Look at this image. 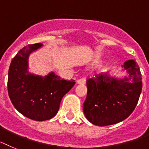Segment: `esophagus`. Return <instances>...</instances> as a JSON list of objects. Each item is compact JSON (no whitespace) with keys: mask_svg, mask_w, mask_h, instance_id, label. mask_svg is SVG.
<instances>
[{"mask_svg":"<svg viewBox=\"0 0 149 149\" xmlns=\"http://www.w3.org/2000/svg\"><path fill=\"white\" fill-rule=\"evenodd\" d=\"M85 82H86V79H85V78L79 79L76 81L77 84H79V85H84V84H85Z\"/></svg>","mask_w":149,"mask_h":149,"instance_id":"esophagus-1","label":"esophagus"}]
</instances>
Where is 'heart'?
I'll return each mask as SVG.
<instances>
[{"instance_id":"obj_1","label":"heart","mask_w":149,"mask_h":149,"mask_svg":"<svg viewBox=\"0 0 149 149\" xmlns=\"http://www.w3.org/2000/svg\"><path fill=\"white\" fill-rule=\"evenodd\" d=\"M100 62H101V61H100V60L96 61H95V64H100Z\"/></svg>"}]
</instances>
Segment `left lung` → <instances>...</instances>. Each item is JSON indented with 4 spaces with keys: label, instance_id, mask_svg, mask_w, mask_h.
<instances>
[{
    "label": "left lung",
    "instance_id": "8db88e82",
    "mask_svg": "<svg viewBox=\"0 0 149 149\" xmlns=\"http://www.w3.org/2000/svg\"><path fill=\"white\" fill-rule=\"evenodd\" d=\"M125 76L116 78L109 71L87 80V97L83 104L85 117L91 124L107 126L124 121L136 106L142 91V75L134 60L124 63Z\"/></svg>",
    "mask_w": 149,
    "mask_h": 149
}]
</instances>
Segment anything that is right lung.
Masks as SVG:
<instances>
[{"label": "right lung", "mask_w": 149, "mask_h": 149, "mask_svg": "<svg viewBox=\"0 0 149 149\" xmlns=\"http://www.w3.org/2000/svg\"><path fill=\"white\" fill-rule=\"evenodd\" d=\"M42 44L24 46L14 57L8 72L9 97L15 108L23 116L34 121L51 119L58 112L63 97L75 85L74 81L61 79L54 72L46 76L30 73L31 54Z\"/></svg>", "instance_id": "obj_1"}]
</instances>
